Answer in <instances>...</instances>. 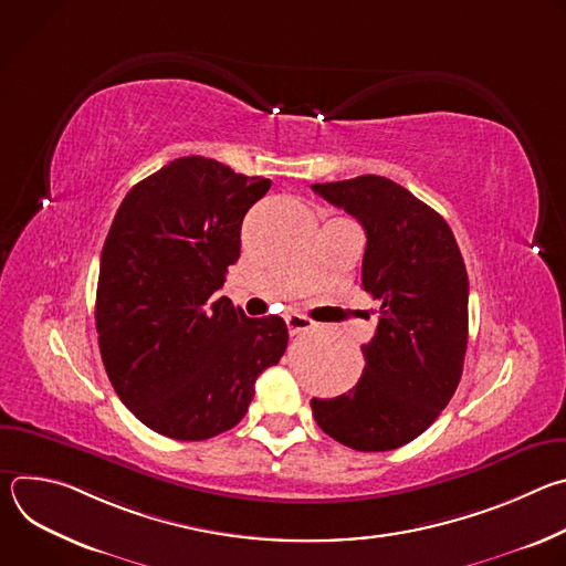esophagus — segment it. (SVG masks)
Returning <instances> with one entry per match:
<instances>
[{
	"mask_svg": "<svg viewBox=\"0 0 566 566\" xmlns=\"http://www.w3.org/2000/svg\"><path fill=\"white\" fill-rule=\"evenodd\" d=\"M284 319H286V327H289L291 336H295V334L306 332V329L313 327V319L306 317V315H302V313H289Z\"/></svg>",
	"mask_w": 566,
	"mask_h": 566,
	"instance_id": "esophagus-1",
	"label": "esophagus"
}]
</instances>
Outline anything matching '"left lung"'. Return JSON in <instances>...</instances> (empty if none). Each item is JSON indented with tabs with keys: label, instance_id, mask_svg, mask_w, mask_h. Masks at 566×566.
<instances>
[{
	"label": "left lung",
	"instance_id": "left-lung-1",
	"mask_svg": "<svg viewBox=\"0 0 566 566\" xmlns=\"http://www.w3.org/2000/svg\"><path fill=\"white\" fill-rule=\"evenodd\" d=\"M311 188L365 228L363 289L380 304L358 385L336 398H311V410L315 423L347 448L394 450L434 423L461 380L465 264L446 219L385 177Z\"/></svg>",
	"mask_w": 566,
	"mask_h": 566
}]
</instances>
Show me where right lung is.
Instances as JSON below:
<instances>
[{"label":"right lung","instance_id":"1","mask_svg":"<svg viewBox=\"0 0 566 566\" xmlns=\"http://www.w3.org/2000/svg\"><path fill=\"white\" fill-rule=\"evenodd\" d=\"M269 188L184 156L136 184L112 221L96 293L101 356L118 398L158 434L203 441L234 428L258 376L286 352L280 315L249 317L212 297Z\"/></svg>","mask_w":566,"mask_h":566}]
</instances>
